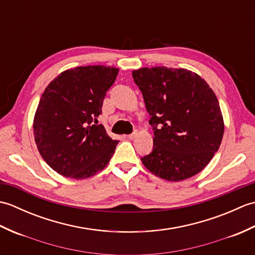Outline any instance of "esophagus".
Wrapping results in <instances>:
<instances>
[{
  "label": "esophagus",
  "instance_id": "obj_1",
  "mask_svg": "<svg viewBox=\"0 0 255 255\" xmlns=\"http://www.w3.org/2000/svg\"><path fill=\"white\" fill-rule=\"evenodd\" d=\"M137 136H138V131H134V132H132V133H130V134H128L127 138H129V139H134Z\"/></svg>",
  "mask_w": 255,
  "mask_h": 255
}]
</instances>
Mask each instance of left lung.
<instances>
[{
  "mask_svg": "<svg viewBox=\"0 0 255 255\" xmlns=\"http://www.w3.org/2000/svg\"><path fill=\"white\" fill-rule=\"evenodd\" d=\"M154 130L153 150L141 158L152 174L170 182L196 175L213 159L225 124L215 92L197 73L166 67L133 70Z\"/></svg>",
  "mask_w": 255,
  "mask_h": 255,
  "instance_id": "left-lung-1",
  "label": "left lung"
}]
</instances>
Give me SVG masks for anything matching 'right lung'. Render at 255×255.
<instances>
[{
	"mask_svg": "<svg viewBox=\"0 0 255 255\" xmlns=\"http://www.w3.org/2000/svg\"><path fill=\"white\" fill-rule=\"evenodd\" d=\"M118 71L75 67L59 74L42 93L32 123L35 142L42 159L60 175L83 180L110 163L118 140L97 125L96 117Z\"/></svg>",
	"mask_w": 255,
	"mask_h": 255,
	"instance_id": "obj_1",
	"label": "right lung"
}]
</instances>
